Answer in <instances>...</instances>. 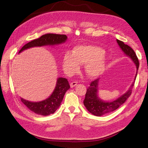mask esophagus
<instances>
[{
  "mask_svg": "<svg viewBox=\"0 0 148 148\" xmlns=\"http://www.w3.org/2000/svg\"><path fill=\"white\" fill-rule=\"evenodd\" d=\"M77 83H78L77 82H73L70 83V87L71 88H73L74 86H75L77 84Z\"/></svg>",
  "mask_w": 148,
  "mask_h": 148,
  "instance_id": "1",
  "label": "esophagus"
}]
</instances>
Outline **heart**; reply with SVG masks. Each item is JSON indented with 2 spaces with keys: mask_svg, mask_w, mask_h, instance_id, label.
I'll list each match as a JSON object with an SVG mask.
<instances>
[{
  "mask_svg": "<svg viewBox=\"0 0 148 148\" xmlns=\"http://www.w3.org/2000/svg\"><path fill=\"white\" fill-rule=\"evenodd\" d=\"M102 49L92 45H78L63 57L62 66L66 75H73L79 69V65L84 64L85 73L88 77L96 78L105 70L106 58Z\"/></svg>",
  "mask_w": 148,
  "mask_h": 148,
  "instance_id": "b5f03b06",
  "label": "heart"
}]
</instances>
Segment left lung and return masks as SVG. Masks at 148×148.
I'll return each instance as SVG.
<instances>
[{
	"label": "left lung",
	"instance_id": "1",
	"mask_svg": "<svg viewBox=\"0 0 148 148\" xmlns=\"http://www.w3.org/2000/svg\"><path fill=\"white\" fill-rule=\"evenodd\" d=\"M117 42L121 49L123 51L126 56H128L133 61L136 66V73L135 78V81L132 83L128 90L124 95L119 97L118 99L112 102H105L101 100L98 97L97 91L98 89H98V84H99V79L97 78L92 81L87 89L83 104L89 112L96 116H102L110 114L116 109H117L120 106H122L132 95V88L134 86V84H135L137 76L140 63H139L138 59L135 51L133 50L132 47L124 44L123 41L117 39Z\"/></svg>",
	"mask_w": 148,
	"mask_h": 148
}]
</instances>
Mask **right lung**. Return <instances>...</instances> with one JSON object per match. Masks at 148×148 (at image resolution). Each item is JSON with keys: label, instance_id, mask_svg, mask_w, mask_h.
<instances>
[{"label": "right lung", "instance_id": "add662e5", "mask_svg": "<svg viewBox=\"0 0 148 148\" xmlns=\"http://www.w3.org/2000/svg\"><path fill=\"white\" fill-rule=\"evenodd\" d=\"M67 36L65 34H46L38 39L33 40L26 44L22 47L19 53L31 47L43 46L47 45H57L66 41ZM70 88L67 79L59 78L57 79L56 86L52 95L47 99L40 102H30L21 98V102L33 112L38 115L47 116L53 114L60 106L66 91Z\"/></svg>", "mask_w": 148, "mask_h": 148}]
</instances>
